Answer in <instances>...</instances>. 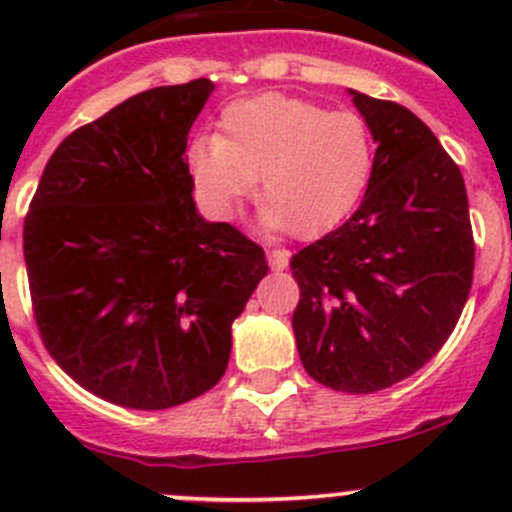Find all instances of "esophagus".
Returning <instances> with one entry per match:
<instances>
[{
    "mask_svg": "<svg viewBox=\"0 0 512 512\" xmlns=\"http://www.w3.org/2000/svg\"><path fill=\"white\" fill-rule=\"evenodd\" d=\"M267 262H270L272 270H285L289 262V250H285V247H270L267 250Z\"/></svg>",
    "mask_w": 512,
    "mask_h": 512,
    "instance_id": "obj_1",
    "label": "esophagus"
}]
</instances>
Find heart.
<instances>
[{"instance_id":"1","label":"heart","mask_w":512,"mask_h":512,"mask_svg":"<svg viewBox=\"0 0 512 512\" xmlns=\"http://www.w3.org/2000/svg\"><path fill=\"white\" fill-rule=\"evenodd\" d=\"M195 190L230 218L257 183L262 223L312 237L356 208L374 173V136L359 113L260 94L220 111L218 133L185 153Z\"/></svg>"}]
</instances>
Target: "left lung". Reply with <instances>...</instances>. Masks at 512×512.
Wrapping results in <instances>:
<instances>
[{"label": "left lung", "mask_w": 512, "mask_h": 512, "mask_svg": "<svg viewBox=\"0 0 512 512\" xmlns=\"http://www.w3.org/2000/svg\"><path fill=\"white\" fill-rule=\"evenodd\" d=\"M376 141L356 213L289 260L299 359L319 384L374 394L416 374L456 329L476 242L461 168L406 106L352 91Z\"/></svg>", "instance_id": "8db88e82"}]
</instances>
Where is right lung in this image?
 I'll return each mask as SVG.
<instances>
[{
  "label": "right lung",
  "instance_id": "obj_1",
  "mask_svg": "<svg viewBox=\"0 0 512 512\" xmlns=\"http://www.w3.org/2000/svg\"><path fill=\"white\" fill-rule=\"evenodd\" d=\"M215 84L158 86L66 136L24 218L39 337L79 386L170 409L223 379L265 252L195 213L183 153Z\"/></svg>",
  "mask_w": 512,
  "mask_h": 512
}]
</instances>
